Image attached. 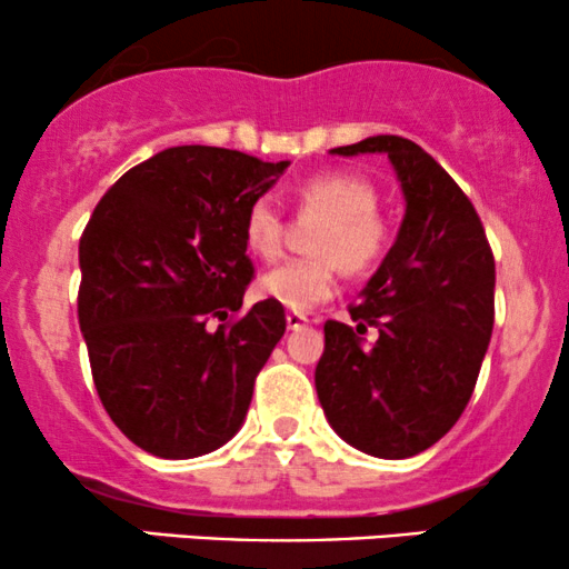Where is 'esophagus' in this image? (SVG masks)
<instances>
[{
	"label": "esophagus",
	"instance_id": "1",
	"mask_svg": "<svg viewBox=\"0 0 569 569\" xmlns=\"http://www.w3.org/2000/svg\"><path fill=\"white\" fill-rule=\"evenodd\" d=\"M286 323H289L291 331L302 329V326L310 323V318L305 316V312H286Z\"/></svg>",
	"mask_w": 569,
	"mask_h": 569
}]
</instances>
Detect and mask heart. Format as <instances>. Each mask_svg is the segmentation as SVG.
Returning a JSON list of instances; mask_svg holds the SVG:
<instances>
[{"instance_id":"b5f03b06","label":"heart","mask_w":569,"mask_h":569,"mask_svg":"<svg viewBox=\"0 0 569 569\" xmlns=\"http://www.w3.org/2000/svg\"><path fill=\"white\" fill-rule=\"evenodd\" d=\"M299 208L326 217L312 234V257L289 259L272 267L259 289L293 312H307L335 297L339 264L348 272H367L385 257L388 224L377 208L380 194L371 181L356 173L312 176L299 189ZM246 240L259 257L272 259L283 246V211L278 200L262 194L246 211Z\"/></svg>"}]
</instances>
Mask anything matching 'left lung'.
Instances as JSON below:
<instances>
[{"label": "left lung", "instance_id": "obj_1", "mask_svg": "<svg viewBox=\"0 0 569 569\" xmlns=\"http://www.w3.org/2000/svg\"><path fill=\"white\" fill-rule=\"evenodd\" d=\"M331 152L388 154L407 217L348 307L352 326H323L318 401L350 447L403 460L449 433L471 401L495 323V257L473 202L415 141L371 136Z\"/></svg>", "mask_w": 569, "mask_h": 569}]
</instances>
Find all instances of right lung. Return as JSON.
Segmentation results:
<instances>
[{"mask_svg": "<svg viewBox=\"0 0 569 569\" xmlns=\"http://www.w3.org/2000/svg\"><path fill=\"white\" fill-rule=\"evenodd\" d=\"M286 166L171 147L122 173L84 227L77 316L90 371L107 415L143 452L200 457L243 426L286 331L276 299L240 316L253 278L243 221Z\"/></svg>", "mask_w": 569, "mask_h": 569, "instance_id": "add662e5", "label": "right lung"}]
</instances>
